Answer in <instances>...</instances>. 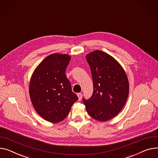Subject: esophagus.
Instances as JSON below:
<instances>
[{
	"label": "esophagus",
	"mask_w": 158,
	"mask_h": 158,
	"mask_svg": "<svg viewBox=\"0 0 158 158\" xmlns=\"http://www.w3.org/2000/svg\"><path fill=\"white\" fill-rule=\"evenodd\" d=\"M77 97H78V99H79V100H81L82 97V93H78V94H77Z\"/></svg>",
	"instance_id": "obj_1"
}]
</instances>
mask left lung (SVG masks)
<instances>
[{"mask_svg":"<svg viewBox=\"0 0 158 158\" xmlns=\"http://www.w3.org/2000/svg\"><path fill=\"white\" fill-rule=\"evenodd\" d=\"M86 58L91 69L93 93L89 100L83 98V103L91 118L109 121L116 116L127 100V75L116 60L102 51H93Z\"/></svg>","mask_w":158,"mask_h":158,"instance_id":"obj_1","label":"left lung"}]
</instances>
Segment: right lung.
Returning a JSON list of instances; mask_svg holds the SVG:
<instances>
[{
  "instance_id": "add662e5",
  "label": "right lung",
  "mask_w": 158,
  "mask_h": 158,
  "mask_svg": "<svg viewBox=\"0 0 158 158\" xmlns=\"http://www.w3.org/2000/svg\"><path fill=\"white\" fill-rule=\"evenodd\" d=\"M71 57L54 53L42 61L31 75L29 94L33 106L40 117L56 123L64 120L77 100L65 75Z\"/></svg>"
}]
</instances>
